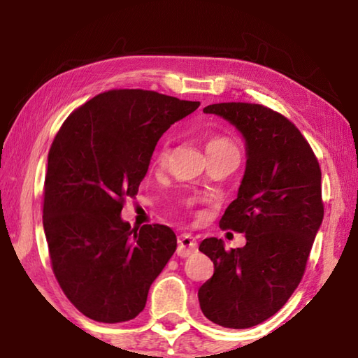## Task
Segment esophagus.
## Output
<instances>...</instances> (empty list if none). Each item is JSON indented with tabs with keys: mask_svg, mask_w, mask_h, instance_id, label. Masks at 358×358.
Instances as JSON below:
<instances>
[{
	"mask_svg": "<svg viewBox=\"0 0 358 358\" xmlns=\"http://www.w3.org/2000/svg\"><path fill=\"white\" fill-rule=\"evenodd\" d=\"M197 251V245L196 240H194L192 235L189 234H181L178 237V248H177V254L180 257H189L191 254Z\"/></svg>",
	"mask_w": 358,
	"mask_h": 358,
	"instance_id": "34e87169",
	"label": "esophagus"
}]
</instances>
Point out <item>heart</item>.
I'll return each instance as SVG.
<instances>
[{"mask_svg":"<svg viewBox=\"0 0 358 358\" xmlns=\"http://www.w3.org/2000/svg\"><path fill=\"white\" fill-rule=\"evenodd\" d=\"M234 145L232 142L229 141L226 137H220V136H213L210 137L207 141V145H205V148H207V153H215V151H221V150H226V148H232ZM169 159H171V148H169L167 143H162L159 148L155 151L153 155V166L156 169H164L169 164Z\"/></svg>","mask_w":358,"mask_h":358,"instance_id":"obj_1","label":"heart"}]
</instances>
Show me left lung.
Wrapping results in <instances>:
<instances>
[{
  "instance_id": "8db88e82",
  "label": "left lung",
  "mask_w": 358,
  "mask_h": 358,
  "mask_svg": "<svg viewBox=\"0 0 358 358\" xmlns=\"http://www.w3.org/2000/svg\"><path fill=\"white\" fill-rule=\"evenodd\" d=\"M230 121L246 141V171L238 196L220 221L246 235V245L224 250L205 238L199 251L215 273L199 289L205 317L226 329H250L273 316L306 270L324 220L317 157L299 128L262 104L221 102L203 108Z\"/></svg>"
}]
</instances>
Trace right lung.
Here are the masks:
<instances>
[{"label": "right lung", "instance_id": "obj_1", "mask_svg": "<svg viewBox=\"0 0 358 358\" xmlns=\"http://www.w3.org/2000/svg\"><path fill=\"white\" fill-rule=\"evenodd\" d=\"M201 102L150 90H108L64 120L48 151L42 222L59 287L83 316L126 322L177 250L162 224L121 220L161 136Z\"/></svg>", "mask_w": 358, "mask_h": 358}]
</instances>
